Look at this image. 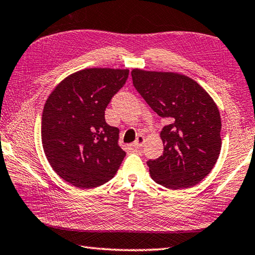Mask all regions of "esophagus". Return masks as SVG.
<instances>
[{"instance_id":"34e87169","label":"esophagus","mask_w":255,"mask_h":255,"mask_svg":"<svg viewBox=\"0 0 255 255\" xmlns=\"http://www.w3.org/2000/svg\"><path fill=\"white\" fill-rule=\"evenodd\" d=\"M143 141H145V137L139 135V136H138V137L136 138V140L132 142V147H133V148H137V149H139V148L142 147Z\"/></svg>"}]
</instances>
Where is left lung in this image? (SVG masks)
<instances>
[{"label":"left lung","mask_w":255,"mask_h":255,"mask_svg":"<svg viewBox=\"0 0 255 255\" xmlns=\"http://www.w3.org/2000/svg\"><path fill=\"white\" fill-rule=\"evenodd\" d=\"M132 83L148 106L168 125L161 129L164 152L147 161L151 178L166 188L194 186L220 156L221 116L211 96L191 78L133 69Z\"/></svg>","instance_id":"1"}]
</instances>
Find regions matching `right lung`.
I'll return each instance as SVG.
<instances>
[{"mask_svg": "<svg viewBox=\"0 0 255 255\" xmlns=\"http://www.w3.org/2000/svg\"><path fill=\"white\" fill-rule=\"evenodd\" d=\"M128 75L127 69L78 71L60 82L44 105V154L54 172L73 186H101L114 177L126 156L118 146V128L106 123L105 110Z\"/></svg>", "mask_w": 255, "mask_h": 255, "instance_id": "1", "label": "right lung"}]
</instances>
